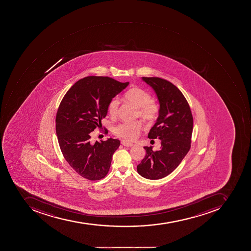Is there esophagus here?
<instances>
[{
    "instance_id": "esophagus-1",
    "label": "esophagus",
    "mask_w": 251,
    "mask_h": 251,
    "mask_svg": "<svg viewBox=\"0 0 251 251\" xmlns=\"http://www.w3.org/2000/svg\"><path fill=\"white\" fill-rule=\"evenodd\" d=\"M121 144L122 145L125 146V147H133V144H128V143H126V142L122 141L121 142Z\"/></svg>"
}]
</instances>
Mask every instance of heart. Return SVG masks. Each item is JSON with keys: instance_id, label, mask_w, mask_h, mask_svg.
Wrapping results in <instances>:
<instances>
[{"instance_id": "1", "label": "heart", "mask_w": 251, "mask_h": 251, "mask_svg": "<svg viewBox=\"0 0 251 251\" xmlns=\"http://www.w3.org/2000/svg\"><path fill=\"white\" fill-rule=\"evenodd\" d=\"M124 98L126 102L137 107L139 116L147 124L151 125L157 120L160 108L157 102L151 99L149 92L140 87H133L125 92ZM107 110L111 118H117L119 111L118 100L111 99ZM142 127L143 125L140 121L125 122L114 126L113 133L123 141L133 142L138 137Z\"/></svg>"}]
</instances>
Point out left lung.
<instances>
[{
	"instance_id": "obj_1",
	"label": "left lung",
	"mask_w": 251,
	"mask_h": 251,
	"mask_svg": "<svg viewBox=\"0 0 251 251\" xmlns=\"http://www.w3.org/2000/svg\"><path fill=\"white\" fill-rule=\"evenodd\" d=\"M157 95L159 117L148 134L161 140V149L144 147L146 156L137 172L148 179H159L174 171L189 152L192 142L193 118L183 94L170 81L159 77H143Z\"/></svg>"
}]
</instances>
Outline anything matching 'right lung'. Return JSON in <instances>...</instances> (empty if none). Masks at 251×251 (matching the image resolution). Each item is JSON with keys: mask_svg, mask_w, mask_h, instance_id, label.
I'll list each match as a JSON object with an SVG mask.
<instances>
[{"mask_svg": "<svg viewBox=\"0 0 251 251\" xmlns=\"http://www.w3.org/2000/svg\"><path fill=\"white\" fill-rule=\"evenodd\" d=\"M128 85L111 77L87 76L76 81L61 100L55 117L59 147L69 166L86 179H101L109 171L121 142L110 138L93 144L91 133L100 128L110 100Z\"/></svg>", "mask_w": 251, "mask_h": 251, "instance_id": "right-lung-1", "label": "right lung"}]
</instances>
